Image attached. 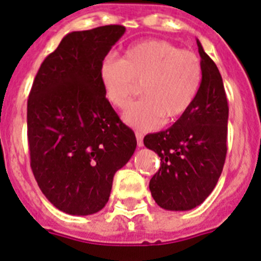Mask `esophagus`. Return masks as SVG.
<instances>
[{
	"mask_svg": "<svg viewBox=\"0 0 261 261\" xmlns=\"http://www.w3.org/2000/svg\"><path fill=\"white\" fill-rule=\"evenodd\" d=\"M136 137H137V144L138 147L143 146V134L141 132H136Z\"/></svg>",
	"mask_w": 261,
	"mask_h": 261,
	"instance_id": "esophagus-1",
	"label": "esophagus"
}]
</instances>
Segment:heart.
I'll list each match as a JSON object with an SVG mask.
<instances>
[{
    "label": "heart",
    "mask_w": 261,
    "mask_h": 261,
    "mask_svg": "<svg viewBox=\"0 0 261 261\" xmlns=\"http://www.w3.org/2000/svg\"><path fill=\"white\" fill-rule=\"evenodd\" d=\"M105 97L119 109L129 105L141 85L143 97L124 113L127 124L149 130L188 112L199 94L203 69L199 57L166 40L132 45L122 59L105 57L99 67Z\"/></svg>",
    "instance_id": "heart-1"
}]
</instances>
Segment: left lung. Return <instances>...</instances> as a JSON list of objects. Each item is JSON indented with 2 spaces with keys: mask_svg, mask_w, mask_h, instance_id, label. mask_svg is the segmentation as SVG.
Instances as JSON below:
<instances>
[{
  "mask_svg": "<svg viewBox=\"0 0 261 261\" xmlns=\"http://www.w3.org/2000/svg\"><path fill=\"white\" fill-rule=\"evenodd\" d=\"M202 86L187 113L166 130L147 134L143 143L161 159L149 181L154 202L167 211H189L213 192L227 153L228 104L217 66L197 40Z\"/></svg>",
  "mask_w": 261,
  "mask_h": 261,
  "instance_id": "obj_1",
  "label": "left lung"
}]
</instances>
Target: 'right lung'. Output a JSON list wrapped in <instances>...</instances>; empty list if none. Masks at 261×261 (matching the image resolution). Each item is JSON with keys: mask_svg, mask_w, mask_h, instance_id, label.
<instances>
[{"mask_svg": "<svg viewBox=\"0 0 261 261\" xmlns=\"http://www.w3.org/2000/svg\"><path fill=\"white\" fill-rule=\"evenodd\" d=\"M122 25L72 32L40 66L28 99L30 166L46 199L72 216L99 212L115 172L136 151L134 132L105 97L99 67Z\"/></svg>", "mask_w": 261, "mask_h": 261, "instance_id": "1", "label": "right lung"}]
</instances>
